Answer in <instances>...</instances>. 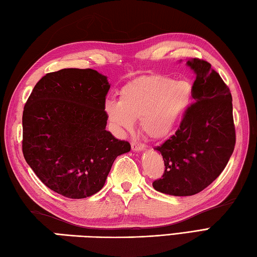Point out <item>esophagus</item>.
<instances>
[{
  "mask_svg": "<svg viewBox=\"0 0 257 257\" xmlns=\"http://www.w3.org/2000/svg\"><path fill=\"white\" fill-rule=\"evenodd\" d=\"M132 148H133V151H135V152H139V151H143V149L146 148V145L141 143V142L134 141L132 143Z\"/></svg>",
  "mask_w": 257,
  "mask_h": 257,
  "instance_id": "obj_1",
  "label": "esophagus"
}]
</instances>
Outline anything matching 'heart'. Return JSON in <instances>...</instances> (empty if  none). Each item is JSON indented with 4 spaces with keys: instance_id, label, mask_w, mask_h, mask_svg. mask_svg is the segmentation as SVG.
<instances>
[{
    "instance_id": "heart-1",
    "label": "heart",
    "mask_w": 257,
    "mask_h": 257,
    "mask_svg": "<svg viewBox=\"0 0 257 257\" xmlns=\"http://www.w3.org/2000/svg\"><path fill=\"white\" fill-rule=\"evenodd\" d=\"M193 85L189 80H174L164 74L138 77L119 92V100L108 99L104 111L116 132L130 130L134 120L147 136H169L192 104Z\"/></svg>"
}]
</instances>
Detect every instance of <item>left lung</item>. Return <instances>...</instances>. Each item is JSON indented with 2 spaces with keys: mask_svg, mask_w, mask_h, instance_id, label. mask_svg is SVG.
Wrapping results in <instances>:
<instances>
[{
  "mask_svg": "<svg viewBox=\"0 0 257 257\" xmlns=\"http://www.w3.org/2000/svg\"><path fill=\"white\" fill-rule=\"evenodd\" d=\"M193 102L174 135L155 149L165 171L153 182L162 193L186 197L207 188L220 175L234 152L236 132L229 87L207 60L193 58Z\"/></svg>",
  "mask_w": 257,
  "mask_h": 257,
  "instance_id": "left-lung-1",
  "label": "left lung"
}]
</instances>
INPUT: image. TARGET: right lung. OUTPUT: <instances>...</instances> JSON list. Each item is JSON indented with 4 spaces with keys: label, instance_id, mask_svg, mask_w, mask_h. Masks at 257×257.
Wrapping results in <instances>:
<instances>
[{
    "label": "right lung",
    "instance_id": "add662e5",
    "mask_svg": "<svg viewBox=\"0 0 257 257\" xmlns=\"http://www.w3.org/2000/svg\"><path fill=\"white\" fill-rule=\"evenodd\" d=\"M110 84L94 69L64 68L36 84L22 115V153L43 183L68 199L103 188L130 144L105 130Z\"/></svg>",
    "mask_w": 257,
    "mask_h": 257
}]
</instances>
